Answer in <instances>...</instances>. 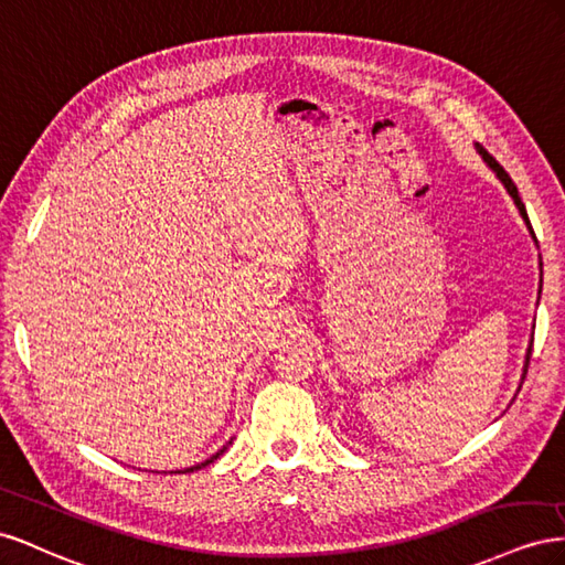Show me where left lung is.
I'll return each instance as SVG.
<instances>
[{
  "label": "left lung",
  "mask_w": 565,
  "mask_h": 565,
  "mask_svg": "<svg viewBox=\"0 0 565 565\" xmlns=\"http://www.w3.org/2000/svg\"><path fill=\"white\" fill-rule=\"evenodd\" d=\"M478 153L482 156V160H486V163H488V168L499 177V182H502L504 184V189L509 191V196L513 199V203H515V207H519V213H521V217L525 220V224H527V230H530V234H533V224H530V220H527V213H525V205H523V201H521V196H519V189H515V184H513V180H511V177H509V172L502 168V166H499L497 163V160L486 151V149H482L480 147V143H478ZM542 288V286H540ZM530 352H533V341H530V348H527V352H525V366H523V379H525V374H527V364H530Z\"/></svg>",
  "instance_id": "obj_1"
}]
</instances>
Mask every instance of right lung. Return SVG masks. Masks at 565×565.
Instances as JSON below:
<instances>
[{
    "instance_id": "add662e5",
    "label": "right lung",
    "mask_w": 565,
    "mask_h": 565,
    "mask_svg": "<svg viewBox=\"0 0 565 565\" xmlns=\"http://www.w3.org/2000/svg\"><path fill=\"white\" fill-rule=\"evenodd\" d=\"M224 449H227V447H222L217 455H213L211 459H205V461H201V463H196V466H191V469H184L182 473H191V471H199V469H203V466H207V463H213V461H215V459H217V457H220V455L224 452ZM177 473H180V471H177Z\"/></svg>"
}]
</instances>
